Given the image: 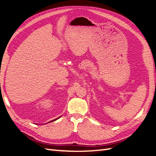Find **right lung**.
<instances>
[{"label": "right lung", "mask_w": 156, "mask_h": 156, "mask_svg": "<svg viewBox=\"0 0 156 156\" xmlns=\"http://www.w3.org/2000/svg\"><path fill=\"white\" fill-rule=\"evenodd\" d=\"M60 118V117H59ZM57 119H58V118H56V119H54V120H52V121H51V122H53V121H55V120H56Z\"/></svg>", "instance_id": "right-lung-1"}]
</instances>
